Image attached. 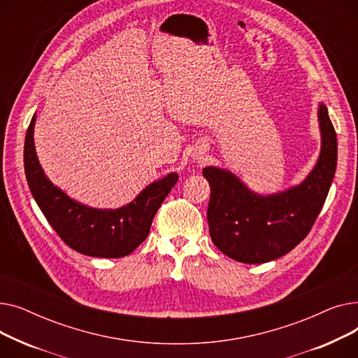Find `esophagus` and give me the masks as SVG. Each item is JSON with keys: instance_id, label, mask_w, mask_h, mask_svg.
I'll return each instance as SVG.
<instances>
[{"instance_id": "esophagus-1", "label": "esophagus", "mask_w": 358, "mask_h": 358, "mask_svg": "<svg viewBox=\"0 0 358 358\" xmlns=\"http://www.w3.org/2000/svg\"><path fill=\"white\" fill-rule=\"evenodd\" d=\"M196 159H199V158H196Z\"/></svg>"}]
</instances>
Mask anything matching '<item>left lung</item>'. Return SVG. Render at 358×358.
Returning <instances> with one entry per match:
<instances>
[{
  "label": "left lung",
  "instance_id": "obj_1",
  "mask_svg": "<svg viewBox=\"0 0 358 358\" xmlns=\"http://www.w3.org/2000/svg\"><path fill=\"white\" fill-rule=\"evenodd\" d=\"M317 120L321 154L310 174L292 189L261 196L228 169H203L210 185V238L224 255L245 264H261L283 257L306 238L322 210L336 169V134L322 103Z\"/></svg>",
  "mask_w": 358,
  "mask_h": 358
}]
</instances>
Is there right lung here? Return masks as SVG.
I'll use <instances>...</instances> for the list:
<instances>
[{"label":"right lung","instance_id":"obj_1","mask_svg":"<svg viewBox=\"0 0 358 358\" xmlns=\"http://www.w3.org/2000/svg\"><path fill=\"white\" fill-rule=\"evenodd\" d=\"M33 116L24 142V171L30 192L55 232L66 245L88 257L120 258L148 238L152 219L178 176L154 181L119 209H96L75 201L45 176L34 148Z\"/></svg>","mask_w":358,"mask_h":358}]
</instances>
